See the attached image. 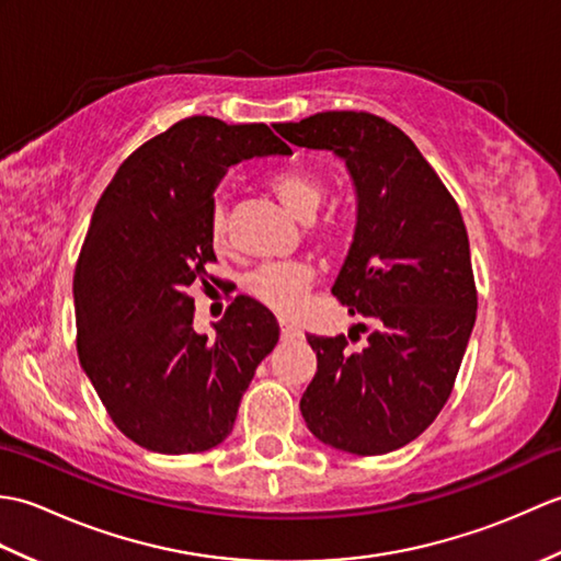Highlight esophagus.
<instances>
[{"label":"esophagus","mask_w":561,"mask_h":561,"mask_svg":"<svg viewBox=\"0 0 561 561\" xmlns=\"http://www.w3.org/2000/svg\"><path fill=\"white\" fill-rule=\"evenodd\" d=\"M279 332H282V340H296V337H301V332L296 330L294 325H289L287 320H279Z\"/></svg>","instance_id":"esophagus-1"}]
</instances>
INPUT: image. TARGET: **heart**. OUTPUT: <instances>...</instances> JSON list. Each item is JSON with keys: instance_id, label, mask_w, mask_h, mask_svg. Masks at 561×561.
<instances>
[{"instance_id": "b5f03b06", "label": "heart", "mask_w": 561, "mask_h": 561, "mask_svg": "<svg viewBox=\"0 0 561 561\" xmlns=\"http://www.w3.org/2000/svg\"><path fill=\"white\" fill-rule=\"evenodd\" d=\"M274 195L287 207L296 219L311 221L323 205L325 185L313 173L299 169L282 171L270 181ZM209 241L217 250L229 245V221H226L224 202L217 199L209 214ZM313 284V270L304 262H270L260 265L245 277L243 287L250 299H255L267 311L289 318L299 311L308 289Z\"/></svg>"}]
</instances>
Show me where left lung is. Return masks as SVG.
<instances>
[{"label": "left lung", "mask_w": 561, "mask_h": 561, "mask_svg": "<svg viewBox=\"0 0 561 561\" xmlns=\"http://www.w3.org/2000/svg\"><path fill=\"white\" fill-rule=\"evenodd\" d=\"M274 129L347 165L356 226L332 294L376 328L359 350L350 347L359 335L306 337L318 359L299 404L306 426L354 456L398 450L446 404L478 313L460 209L383 117L330 111Z\"/></svg>", "instance_id": "left-lung-1"}]
</instances>
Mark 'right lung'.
<instances>
[{"label":"right lung","instance_id":"add662e5","mask_svg":"<svg viewBox=\"0 0 561 561\" xmlns=\"http://www.w3.org/2000/svg\"><path fill=\"white\" fill-rule=\"evenodd\" d=\"M291 149L267 125L195 115L149 139L105 187L75 272L77 352L121 432L153 453H202L231 434L279 325L236 296L214 330H193L207 284L214 190L229 165Z\"/></svg>","mask_w":561,"mask_h":561}]
</instances>
